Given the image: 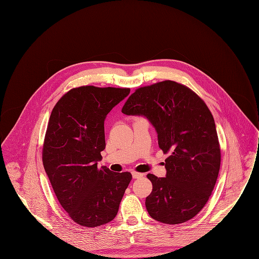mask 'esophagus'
Segmentation results:
<instances>
[{
  "label": "esophagus",
  "instance_id": "34e87169",
  "mask_svg": "<svg viewBox=\"0 0 259 259\" xmlns=\"http://www.w3.org/2000/svg\"><path fill=\"white\" fill-rule=\"evenodd\" d=\"M132 174H133V178L134 179H138V178H141V177L144 176L143 173H139V172H136V171L132 172Z\"/></svg>",
  "mask_w": 259,
  "mask_h": 259
}]
</instances>
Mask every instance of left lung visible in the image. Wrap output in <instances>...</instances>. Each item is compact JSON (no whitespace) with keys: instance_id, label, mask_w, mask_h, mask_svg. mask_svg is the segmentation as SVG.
I'll return each instance as SVG.
<instances>
[{"instance_id":"8db88e82","label":"left lung","mask_w":259,"mask_h":259,"mask_svg":"<svg viewBox=\"0 0 259 259\" xmlns=\"http://www.w3.org/2000/svg\"><path fill=\"white\" fill-rule=\"evenodd\" d=\"M121 112L143 115L155 127L164 154L166 177L148 174L153 189L146 198L149 214L176 225L195 217L214 187L221 149L213 117L204 101L188 87L163 81L137 89Z\"/></svg>"}]
</instances>
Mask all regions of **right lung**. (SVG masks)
Listing matches in <instances>:
<instances>
[{
	"instance_id": "right-lung-1",
	"label": "right lung",
	"mask_w": 259,
	"mask_h": 259,
	"mask_svg": "<svg viewBox=\"0 0 259 259\" xmlns=\"http://www.w3.org/2000/svg\"><path fill=\"white\" fill-rule=\"evenodd\" d=\"M130 88L82 86L55 105L46 133L42 162L54 191L71 219L84 227L112 221L132 174L97 167L105 149L104 120Z\"/></svg>"
}]
</instances>
